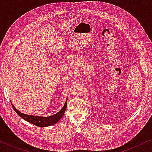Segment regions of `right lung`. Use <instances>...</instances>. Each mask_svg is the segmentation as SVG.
<instances>
[{
    "label": "right lung",
    "mask_w": 152,
    "mask_h": 152,
    "mask_svg": "<svg viewBox=\"0 0 152 152\" xmlns=\"http://www.w3.org/2000/svg\"><path fill=\"white\" fill-rule=\"evenodd\" d=\"M12 105L13 109H14V111H16V113H17L20 117H21L23 119L30 122V123L34 124V125L38 126L39 127H45V126H51L53 125V124L57 123V122L59 121V120L63 117L64 114L65 113V111L66 109V107H67V99H66L64 107L62 108L57 113L51 116H48V117H41V116L30 115L22 113L21 112L18 111V110L14 107V106L12 104Z\"/></svg>",
    "instance_id": "obj_1"
}]
</instances>
